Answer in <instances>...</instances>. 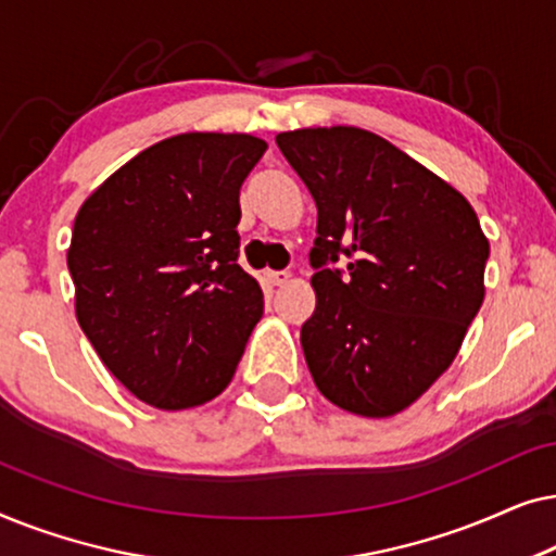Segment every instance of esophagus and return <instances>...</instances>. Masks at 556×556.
Wrapping results in <instances>:
<instances>
[{
    "label": "esophagus",
    "instance_id": "34e87169",
    "mask_svg": "<svg viewBox=\"0 0 556 556\" xmlns=\"http://www.w3.org/2000/svg\"><path fill=\"white\" fill-rule=\"evenodd\" d=\"M263 278L268 280L270 286H283V283H288V278H291V273H288V270H265Z\"/></svg>",
    "mask_w": 556,
    "mask_h": 556
}]
</instances>
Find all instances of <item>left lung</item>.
<instances>
[{
    "label": "left lung",
    "instance_id": "1",
    "mask_svg": "<svg viewBox=\"0 0 556 556\" xmlns=\"http://www.w3.org/2000/svg\"><path fill=\"white\" fill-rule=\"evenodd\" d=\"M276 143L318 207L311 377L341 409L390 417L453 364L483 303L489 240L466 197L382 136L299 128Z\"/></svg>",
    "mask_w": 556,
    "mask_h": 556
}]
</instances>
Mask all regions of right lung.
<instances>
[{
  "label": "right lung",
  "instance_id": "1",
  "mask_svg": "<svg viewBox=\"0 0 556 556\" xmlns=\"http://www.w3.org/2000/svg\"><path fill=\"white\" fill-rule=\"evenodd\" d=\"M268 149L248 134H179L83 202L67 250L75 314L113 377L159 409L230 384L263 291L238 265L240 187Z\"/></svg>",
  "mask_w": 556,
  "mask_h": 556
}]
</instances>
